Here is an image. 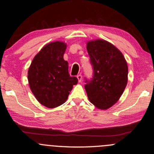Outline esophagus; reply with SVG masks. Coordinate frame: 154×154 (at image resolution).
Returning <instances> with one entry per match:
<instances>
[{
  "mask_svg": "<svg viewBox=\"0 0 154 154\" xmlns=\"http://www.w3.org/2000/svg\"><path fill=\"white\" fill-rule=\"evenodd\" d=\"M77 79H78L79 82H81L82 79V75H78L77 76Z\"/></svg>",
  "mask_w": 154,
  "mask_h": 154,
  "instance_id": "esophagus-1",
  "label": "esophagus"
}]
</instances>
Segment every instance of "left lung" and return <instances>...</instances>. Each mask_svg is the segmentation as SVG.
Listing matches in <instances>:
<instances>
[{
    "instance_id": "obj_1",
    "label": "left lung",
    "mask_w": 154,
    "mask_h": 154,
    "mask_svg": "<svg viewBox=\"0 0 154 154\" xmlns=\"http://www.w3.org/2000/svg\"><path fill=\"white\" fill-rule=\"evenodd\" d=\"M93 77L85 79V88L91 103L100 109L112 106L123 94L128 81V66L120 50L104 40L87 42Z\"/></svg>"
}]
</instances>
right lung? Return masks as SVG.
<instances>
[{
	"mask_svg": "<svg viewBox=\"0 0 154 154\" xmlns=\"http://www.w3.org/2000/svg\"><path fill=\"white\" fill-rule=\"evenodd\" d=\"M65 42L56 41L46 45L35 56L28 72L29 85L40 104L54 108L64 104L78 79L71 77L68 63L63 58Z\"/></svg>",
	"mask_w": 154,
	"mask_h": 154,
	"instance_id": "add662e5",
	"label": "right lung"
}]
</instances>
